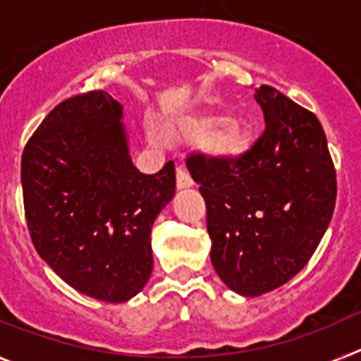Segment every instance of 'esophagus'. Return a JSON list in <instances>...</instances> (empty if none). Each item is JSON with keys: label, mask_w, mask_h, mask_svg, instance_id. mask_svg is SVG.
Returning <instances> with one entry per match:
<instances>
[{"label": "esophagus", "mask_w": 361, "mask_h": 361, "mask_svg": "<svg viewBox=\"0 0 361 361\" xmlns=\"http://www.w3.org/2000/svg\"><path fill=\"white\" fill-rule=\"evenodd\" d=\"M193 186V178H191L190 171L184 168V166H178L177 168V188L178 190H184V188Z\"/></svg>", "instance_id": "obj_1"}]
</instances>
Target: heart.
<instances>
[{
    "instance_id": "b5f03b06",
    "label": "heart",
    "mask_w": 361,
    "mask_h": 361,
    "mask_svg": "<svg viewBox=\"0 0 361 361\" xmlns=\"http://www.w3.org/2000/svg\"><path fill=\"white\" fill-rule=\"evenodd\" d=\"M180 133L191 141H206L208 152L222 161H235L242 157L253 142V133L245 124L233 123L231 117L219 114L190 121L180 128ZM152 137L157 139L155 133Z\"/></svg>"
}]
</instances>
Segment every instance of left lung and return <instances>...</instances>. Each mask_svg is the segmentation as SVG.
Segmentation results:
<instances>
[{
    "mask_svg": "<svg viewBox=\"0 0 361 361\" xmlns=\"http://www.w3.org/2000/svg\"><path fill=\"white\" fill-rule=\"evenodd\" d=\"M266 130L235 161L190 155L206 202L212 264L231 291L258 296L304 269L333 219L336 171L320 121L273 86L255 90Z\"/></svg>",
    "mask_w": 361,
    "mask_h": 361,
    "instance_id": "obj_1",
    "label": "left lung"
}]
</instances>
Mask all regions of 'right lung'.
Instances as JSON below:
<instances>
[{"instance_id": "obj_1", "label": "right lung", "mask_w": 361, "mask_h": 361, "mask_svg": "<svg viewBox=\"0 0 361 361\" xmlns=\"http://www.w3.org/2000/svg\"><path fill=\"white\" fill-rule=\"evenodd\" d=\"M123 106L103 90L57 104L21 157L32 244L68 286L119 304L153 269L149 233L175 195V164L155 175L133 166Z\"/></svg>"}]
</instances>
